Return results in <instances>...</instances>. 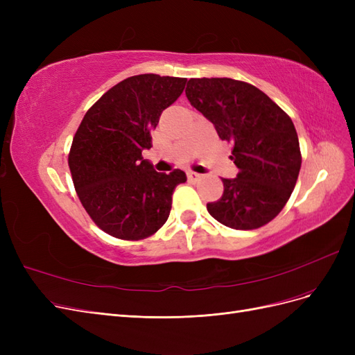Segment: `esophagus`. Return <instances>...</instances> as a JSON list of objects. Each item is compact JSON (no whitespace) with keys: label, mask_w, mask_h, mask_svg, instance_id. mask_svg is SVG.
<instances>
[{"label":"esophagus","mask_w":355,"mask_h":355,"mask_svg":"<svg viewBox=\"0 0 355 355\" xmlns=\"http://www.w3.org/2000/svg\"><path fill=\"white\" fill-rule=\"evenodd\" d=\"M187 175H188V179L192 182H198L202 178L200 173H197V171H188Z\"/></svg>","instance_id":"34e87169"}]
</instances>
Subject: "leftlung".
I'll return each mask as SVG.
<instances>
[{
	"label": "left lung",
	"mask_w": 355,
	"mask_h": 355,
	"mask_svg": "<svg viewBox=\"0 0 355 355\" xmlns=\"http://www.w3.org/2000/svg\"><path fill=\"white\" fill-rule=\"evenodd\" d=\"M187 98L232 144L239 175L222 179V197L207 211L232 230H257L283 210L302 155L293 121L254 85L232 78H191Z\"/></svg>",
	"instance_id": "1"
}]
</instances>
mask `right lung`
<instances>
[{"label": "right lung", "instance_id": "add662e5", "mask_svg": "<svg viewBox=\"0 0 355 355\" xmlns=\"http://www.w3.org/2000/svg\"><path fill=\"white\" fill-rule=\"evenodd\" d=\"M187 78L133 75L114 85L85 112L72 139L68 164L75 191L98 227L115 239L151 237L171 210L184 171L158 173L149 149L159 115L185 89Z\"/></svg>", "mask_w": 355, "mask_h": 355}]
</instances>
